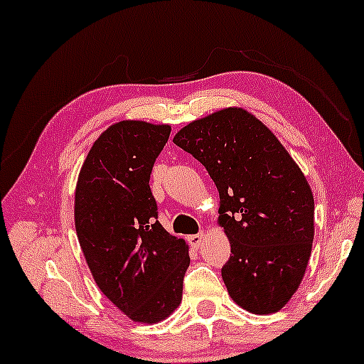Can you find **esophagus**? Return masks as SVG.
<instances>
[{"instance_id": "obj_1", "label": "esophagus", "mask_w": 364, "mask_h": 364, "mask_svg": "<svg viewBox=\"0 0 364 364\" xmlns=\"http://www.w3.org/2000/svg\"><path fill=\"white\" fill-rule=\"evenodd\" d=\"M204 238H205V234L203 230L200 232H198V234H194V235H189V243H191L193 247H200L203 245V242H204Z\"/></svg>"}]
</instances>
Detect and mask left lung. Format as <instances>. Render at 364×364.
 <instances>
[{
  "label": "left lung",
  "instance_id": "left-lung-1",
  "mask_svg": "<svg viewBox=\"0 0 364 364\" xmlns=\"http://www.w3.org/2000/svg\"><path fill=\"white\" fill-rule=\"evenodd\" d=\"M173 142L205 166L219 191L230 297L253 314L278 312L299 287L314 242V196L301 168L240 107L188 124Z\"/></svg>",
  "mask_w": 364,
  "mask_h": 364
}]
</instances>
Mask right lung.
I'll list each match as a JSON object with an SVG mask.
<instances>
[{
  "label": "right lung",
  "instance_id": "right-lung-1",
  "mask_svg": "<svg viewBox=\"0 0 364 364\" xmlns=\"http://www.w3.org/2000/svg\"><path fill=\"white\" fill-rule=\"evenodd\" d=\"M170 126L121 121L100 135L81 166L75 227L96 284L134 322L155 323L180 306L188 245L159 220L151 168Z\"/></svg>",
  "mask_w": 364,
  "mask_h": 364
}]
</instances>
